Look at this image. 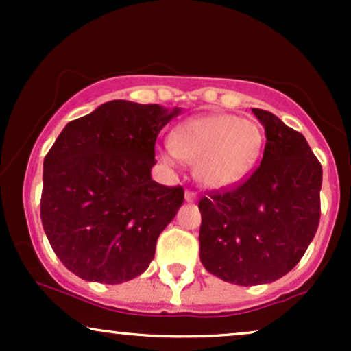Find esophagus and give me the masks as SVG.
I'll return each mask as SVG.
<instances>
[{"mask_svg":"<svg viewBox=\"0 0 351 351\" xmlns=\"http://www.w3.org/2000/svg\"><path fill=\"white\" fill-rule=\"evenodd\" d=\"M184 201H186V203H196V201H198V196L193 191H186L184 193Z\"/></svg>","mask_w":351,"mask_h":351,"instance_id":"34e87169","label":"esophagus"}]
</instances>
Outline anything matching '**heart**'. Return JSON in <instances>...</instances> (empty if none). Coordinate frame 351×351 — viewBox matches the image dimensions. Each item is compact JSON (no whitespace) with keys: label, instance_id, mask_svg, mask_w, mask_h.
I'll use <instances>...</instances> for the list:
<instances>
[{"label":"heart","instance_id":"1","mask_svg":"<svg viewBox=\"0 0 351 351\" xmlns=\"http://www.w3.org/2000/svg\"><path fill=\"white\" fill-rule=\"evenodd\" d=\"M263 150V132L251 120L231 114H209L188 120L171 134V148L160 150L163 163L195 167L203 186L221 189L251 171Z\"/></svg>","mask_w":351,"mask_h":351}]
</instances>
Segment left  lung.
<instances>
[{"instance_id": "obj_1", "label": "left lung", "mask_w": 351, "mask_h": 351, "mask_svg": "<svg viewBox=\"0 0 351 351\" xmlns=\"http://www.w3.org/2000/svg\"><path fill=\"white\" fill-rule=\"evenodd\" d=\"M265 130L264 156L244 183L199 201V259L236 285L271 284L291 272L320 221L322 165L305 136L252 108Z\"/></svg>"}]
</instances>
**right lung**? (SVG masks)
<instances>
[{
  "label": "right lung",
  "mask_w": 351,
  "mask_h": 351,
  "mask_svg": "<svg viewBox=\"0 0 351 351\" xmlns=\"http://www.w3.org/2000/svg\"><path fill=\"white\" fill-rule=\"evenodd\" d=\"M181 108L110 100L72 120L44 158L41 221L52 251L80 279L122 284L143 274L183 204L152 180L160 130Z\"/></svg>",
  "instance_id": "1"
}]
</instances>
